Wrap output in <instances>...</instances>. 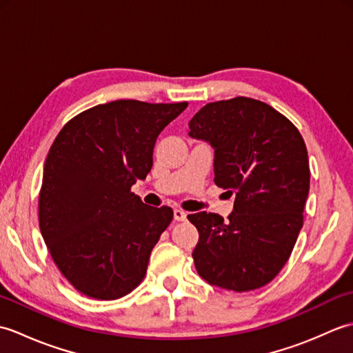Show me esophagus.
<instances>
[{"mask_svg":"<svg viewBox=\"0 0 353 353\" xmlns=\"http://www.w3.org/2000/svg\"><path fill=\"white\" fill-rule=\"evenodd\" d=\"M174 220L176 221H185L186 220V212L182 211V209H174Z\"/></svg>","mask_w":353,"mask_h":353,"instance_id":"obj_1","label":"esophagus"}]
</instances>
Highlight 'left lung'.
Segmentation results:
<instances>
[{
  "label": "left lung",
  "instance_id": "8db88e82",
  "mask_svg": "<svg viewBox=\"0 0 353 353\" xmlns=\"http://www.w3.org/2000/svg\"><path fill=\"white\" fill-rule=\"evenodd\" d=\"M188 134L211 144L215 185L236 194L228 220L188 215L199 230L197 273L236 292L264 287L287 264L303 226L310 162L302 134L267 103L247 97L206 104Z\"/></svg>",
  "mask_w": 353,
  "mask_h": 353
}]
</instances>
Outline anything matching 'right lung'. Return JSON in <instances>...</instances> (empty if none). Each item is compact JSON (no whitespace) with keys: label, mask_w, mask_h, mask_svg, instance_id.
Masks as SVG:
<instances>
[{"label":"right lung","mask_w":353,"mask_h":353,"mask_svg":"<svg viewBox=\"0 0 353 353\" xmlns=\"http://www.w3.org/2000/svg\"><path fill=\"white\" fill-rule=\"evenodd\" d=\"M188 103L117 100L63 125L43 165L39 228L52 261L81 294L115 301L144 279L172 220L130 191L153 167L159 133Z\"/></svg>","instance_id":"1"}]
</instances>
